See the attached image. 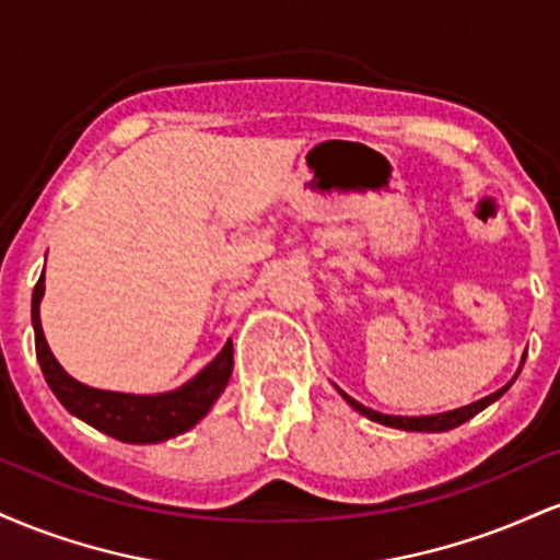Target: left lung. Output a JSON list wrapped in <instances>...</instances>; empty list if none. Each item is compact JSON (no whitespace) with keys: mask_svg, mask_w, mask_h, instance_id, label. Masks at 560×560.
<instances>
[{"mask_svg":"<svg viewBox=\"0 0 560 560\" xmlns=\"http://www.w3.org/2000/svg\"><path fill=\"white\" fill-rule=\"evenodd\" d=\"M524 358H526V352H524ZM524 358H522V365H524ZM522 365H518V371H522ZM518 371H516V376H518ZM516 376H513L511 382L505 384V387H500L498 392H492V395L481 397V400H477V402L464 405V408H455V410H445V413H434V416H387V413H378V410L365 408L363 402L352 400V397L347 395V392L339 389L337 384H334V387H337V392L345 397L347 405H350L352 410H358V413L365 416V419L382 423V427L402 429V432H450V429L460 427V423H466L468 419H474V416H477L479 410H485L487 405H492L494 400H500V397H503L505 392L511 389V384L516 382Z\"/></svg>","mask_w":560,"mask_h":560,"instance_id":"obj_1","label":"left lung"}]
</instances>
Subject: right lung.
Instances as JSON below:
<instances>
[{"instance_id":"obj_1","label":"right lung","mask_w":560,"mask_h":560,"mask_svg":"<svg viewBox=\"0 0 560 560\" xmlns=\"http://www.w3.org/2000/svg\"><path fill=\"white\" fill-rule=\"evenodd\" d=\"M42 298L44 271L34 287V298H31V324H34L36 334V358L49 389L55 392L57 400L66 405L68 413L86 421L89 427L100 429V432L115 436V440L131 442V445H155V442H165L171 436L189 432L210 413L213 402L226 389L231 369H234L231 339L213 361L178 389L160 392V395H131V392L89 387V384L70 376L49 350L42 329V316H38Z\"/></svg>"}]
</instances>
